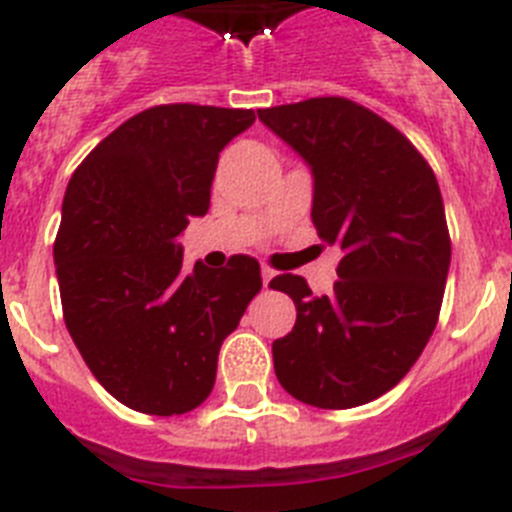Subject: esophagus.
Listing matches in <instances>:
<instances>
[{
  "instance_id": "obj_1",
  "label": "esophagus",
  "mask_w": 512,
  "mask_h": 512,
  "mask_svg": "<svg viewBox=\"0 0 512 512\" xmlns=\"http://www.w3.org/2000/svg\"><path fill=\"white\" fill-rule=\"evenodd\" d=\"M271 279H274V269L264 266V269H261V282H264V287H269Z\"/></svg>"
}]
</instances>
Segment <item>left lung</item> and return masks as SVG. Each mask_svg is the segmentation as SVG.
Listing matches in <instances>:
<instances>
[{"instance_id": "1", "label": "left lung", "mask_w": 512, "mask_h": 512, "mask_svg": "<svg viewBox=\"0 0 512 512\" xmlns=\"http://www.w3.org/2000/svg\"><path fill=\"white\" fill-rule=\"evenodd\" d=\"M307 161L312 223L341 251L333 292L297 274L269 287L295 300L292 333L271 346L279 384L300 402L346 410L390 392L423 354L441 312L451 238L436 174L377 112L346 97L259 110Z\"/></svg>"}]
</instances>
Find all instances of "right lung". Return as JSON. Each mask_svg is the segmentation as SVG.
Instances as JSON below:
<instances>
[{"mask_svg":"<svg viewBox=\"0 0 512 512\" xmlns=\"http://www.w3.org/2000/svg\"><path fill=\"white\" fill-rule=\"evenodd\" d=\"M253 120V110L158 104L71 176L53 243L63 320L97 382L138 413L202 405L220 346L259 295L256 259L184 271L179 243L189 217L210 210L220 151Z\"/></svg>","mask_w":512,"mask_h":512,"instance_id":"obj_1","label":"right lung"}]
</instances>
